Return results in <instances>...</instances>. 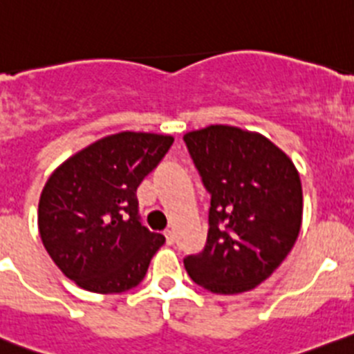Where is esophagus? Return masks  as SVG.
<instances>
[{
    "mask_svg": "<svg viewBox=\"0 0 354 354\" xmlns=\"http://www.w3.org/2000/svg\"><path fill=\"white\" fill-rule=\"evenodd\" d=\"M165 238H167V243L168 245H174L175 243V233L171 230L165 231Z\"/></svg>",
    "mask_w": 354,
    "mask_h": 354,
    "instance_id": "1",
    "label": "esophagus"
}]
</instances>
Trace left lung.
I'll use <instances>...</instances> for the list:
<instances>
[{
  "label": "left lung",
  "instance_id": "left-lung-1",
  "mask_svg": "<svg viewBox=\"0 0 354 354\" xmlns=\"http://www.w3.org/2000/svg\"><path fill=\"white\" fill-rule=\"evenodd\" d=\"M210 193L207 243L184 259L187 274L214 294L248 292L294 247L302 186L290 158L261 133L210 124L184 136Z\"/></svg>",
  "mask_w": 354,
  "mask_h": 354
}]
</instances>
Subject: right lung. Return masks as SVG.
Segmentation results:
<instances>
[{"instance_id":"obj_1","label":"right lung","mask_w":354,"mask_h":354,"mask_svg":"<svg viewBox=\"0 0 354 354\" xmlns=\"http://www.w3.org/2000/svg\"><path fill=\"white\" fill-rule=\"evenodd\" d=\"M174 137L121 132L90 144L46 180L38 227L57 268L78 287L121 294L137 287L165 236L139 215L137 187Z\"/></svg>"}]
</instances>
